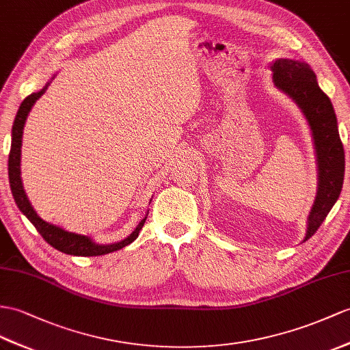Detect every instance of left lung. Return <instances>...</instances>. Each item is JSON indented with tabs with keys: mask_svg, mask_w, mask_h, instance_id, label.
I'll list each match as a JSON object with an SVG mask.
<instances>
[{
	"mask_svg": "<svg viewBox=\"0 0 350 350\" xmlns=\"http://www.w3.org/2000/svg\"><path fill=\"white\" fill-rule=\"evenodd\" d=\"M275 86L291 98L310 127L318 165V190L308 217L303 242L317 233L337 202L345 178V150L337 117L329 98L317 81V74L301 61L279 57L270 64Z\"/></svg>",
	"mask_w": 350,
	"mask_h": 350,
	"instance_id": "1",
	"label": "left lung"
}]
</instances>
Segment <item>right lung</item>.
<instances>
[{
	"label": "right lung",
	"mask_w": 350,
	"mask_h": 350,
	"mask_svg": "<svg viewBox=\"0 0 350 350\" xmlns=\"http://www.w3.org/2000/svg\"><path fill=\"white\" fill-rule=\"evenodd\" d=\"M52 79H55V75ZM50 81H47L46 86L40 89L38 92H33L29 96L23 99L12 127V148H10V154H8V181H10V189H12L14 202L18 204V208L21 209L22 214L31 221L33 227L37 228V232L42 236V239H44L49 245H52L57 251H61L64 254H70V255H79V257H96V255H105V254L122 250L124 246L131 245L136 237H138L148 214L141 219V223L136 226L133 232L127 237H124L123 241L102 245V243H96L89 236L66 232V230L62 227L47 223V221L42 219L37 214L36 209L32 208L28 196L25 193L22 178H21V154H22L21 148H22L23 126H25V122H27L31 108L42 96V93L47 90Z\"/></svg>",
	"instance_id": "add662e5"
}]
</instances>
